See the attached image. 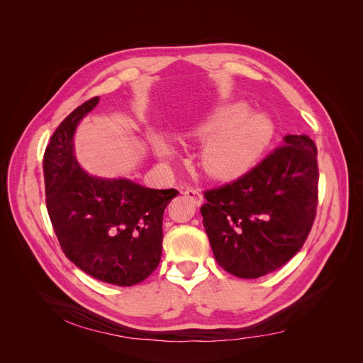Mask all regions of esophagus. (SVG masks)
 Listing matches in <instances>:
<instances>
[{"mask_svg":"<svg viewBox=\"0 0 363 363\" xmlns=\"http://www.w3.org/2000/svg\"><path fill=\"white\" fill-rule=\"evenodd\" d=\"M184 196L186 199H189L196 206H201L203 204V194L201 191L197 188H188L184 191Z\"/></svg>","mask_w":363,"mask_h":363,"instance_id":"esophagus-1","label":"esophagus"}]
</instances>
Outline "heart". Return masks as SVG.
I'll return each instance as SVG.
<instances>
[{
	"label": "heart",
	"mask_w": 363,
	"mask_h": 363,
	"mask_svg": "<svg viewBox=\"0 0 363 363\" xmlns=\"http://www.w3.org/2000/svg\"><path fill=\"white\" fill-rule=\"evenodd\" d=\"M248 113L247 104H229L189 130L194 138L206 140L200 159L210 177L230 179L242 175L269 144L273 135L272 121L264 115L247 117ZM155 149L163 157L172 155L171 146L162 138L155 140Z\"/></svg>",
	"instance_id": "heart-1"
}]
</instances>
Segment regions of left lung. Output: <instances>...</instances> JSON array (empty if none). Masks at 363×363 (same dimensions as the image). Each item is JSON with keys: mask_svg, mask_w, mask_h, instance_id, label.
<instances>
[{"mask_svg": "<svg viewBox=\"0 0 363 363\" xmlns=\"http://www.w3.org/2000/svg\"><path fill=\"white\" fill-rule=\"evenodd\" d=\"M318 179L315 143L291 134L250 172L206 189L200 211L217 264L240 279L280 269L315 220Z\"/></svg>", "mask_w": 363, "mask_h": 363, "instance_id": "1", "label": "left lung"}]
</instances>
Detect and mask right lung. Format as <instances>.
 I'll return each mask as SVG.
<instances>
[{"mask_svg":"<svg viewBox=\"0 0 363 363\" xmlns=\"http://www.w3.org/2000/svg\"><path fill=\"white\" fill-rule=\"evenodd\" d=\"M91 98L72 111L43 155L46 208L65 257L89 276L116 286L147 279L162 255V222L178 191L152 189L130 179H102L84 172L72 135Z\"/></svg>","mask_w":363,"mask_h":363,"instance_id":"obj_1","label":"right lung"}]
</instances>
